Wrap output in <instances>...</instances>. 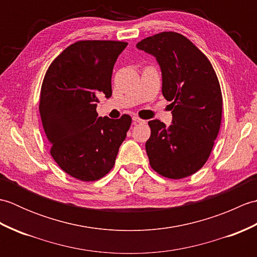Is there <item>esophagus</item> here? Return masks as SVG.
Listing matches in <instances>:
<instances>
[{"label": "esophagus", "mask_w": 257, "mask_h": 257, "mask_svg": "<svg viewBox=\"0 0 257 257\" xmlns=\"http://www.w3.org/2000/svg\"><path fill=\"white\" fill-rule=\"evenodd\" d=\"M133 121H134V123H145L146 121L145 120H143V119H140L139 117H133Z\"/></svg>", "instance_id": "1"}]
</instances>
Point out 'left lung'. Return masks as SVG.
Returning <instances> with one entry per match:
<instances>
[{
	"instance_id": "obj_1",
	"label": "left lung",
	"mask_w": 257,
	"mask_h": 257,
	"mask_svg": "<svg viewBox=\"0 0 257 257\" xmlns=\"http://www.w3.org/2000/svg\"><path fill=\"white\" fill-rule=\"evenodd\" d=\"M137 48L159 64L162 95L171 101L172 123L148 122L146 151L151 168L169 179H182L204 166L222 119L219 79L206 56L187 37L162 32L139 42Z\"/></svg>"
}]
</instances>
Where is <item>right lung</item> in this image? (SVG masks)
Listing matches in <instances>:
<instances>
[{"instance_id":"add662e5","label":"right lung","mask_w":257,"mask_h":257,"mask_svg":"<svg viewBox=\"0 0 257 257\" xmlns=\"http://www.w3.org/2000/svg\"><path fill=\"white\" fill-rule=\"evenodd\" d=\"M127 43L80 41L54 59L43 80L40 113L51 155L69 176L95 181L111 170L132 117H98V97L112 94L111 75Z\"/></svg>"}]
</instances>
